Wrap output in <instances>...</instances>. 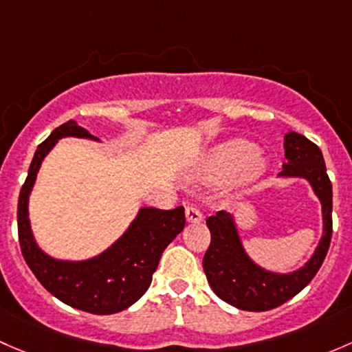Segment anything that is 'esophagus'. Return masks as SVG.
I'll use <instances>...</instances> for the list:
<instances>
[{
	"label": "esophagus",
	"mask_w": 352,
	"mask_h": 352,
	"mask_svg": "<svg viewBox=\"0 0 352 352\" xmlns=\"http://www.w3.org/2000/svg\"><path fill=\"white\" fill-rule=\"evenodd\" d=\"M184 213H186V220L190 223H200L203 220L201 212L198 208H195V206H186Z\"/></svg>",
	"instance_id": "1"
}]
</instances>
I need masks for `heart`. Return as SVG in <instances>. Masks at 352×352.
<instances>
[{"label":"heart","instance_id":"b5f03b06","mask_svg":"<svg viewBox=\"0 0 352 352\" xmlns=\"http://www.w3.org/2000/svg\"><path fill=\"white\" fill-rule=\"evenodd\" d=\"M266 161L248 140H229L208 154L206 161L203 162L201 176L203 179L219 181L223 177L235 175V183L241 188L249 186L264 173Z\"/></svg>","mask_w":352,"mask_h":352}]
</instances>
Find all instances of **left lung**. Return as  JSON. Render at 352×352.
<instances>
[{
	"label": "left lung",
	"mask_w": 352,
	"mask_h": 352,
	"mask_svg": "<svg viewBox=\"0 0 352 352\" xmlns=\"http://www.w3.org/2000/svg\"><path fill=\"white\" fill-rule=\"evenodd\" d=\"M283 177H303L311 184L322 203L324 235L310 257L293 273H273L257 266L248 256L234 217L217 212L206 219L212 241L203 257L206 280L219 298L241 310L264 311L283 305L302 292L320 270L332 237V184L325 169L322 151L302 133L285 135Z\"/></svg>",
	"instance_id": "1"
}]
</instances>
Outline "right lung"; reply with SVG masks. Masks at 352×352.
I'll return each instance as SVG.
<instances>
[{"instance_id": "add662e5", "label": "right lung", "mask_w": 352, "mask_h": 352, "mask_svg": "<svg viewBox=\"0 0 352 352\" xmlns=\"http://www.w3.org/2000/svg\"><path fill=\"white\" fill-rule=\"evenodd\" d=\"M63 137L98 140L74 120L57 126L37 147L18 198V239L28 267L47 292L66 305L88 314L110 315L129 309L151 286L164 249L184 229V208L144 206L125 234L111 248L86 261H60L47 256L35 242L28 219V197L41 164Z\"/></svg>"}]
</instances>
